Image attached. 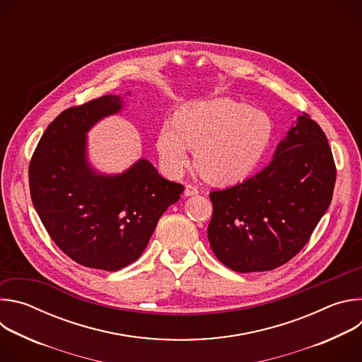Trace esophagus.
I'll return each mask as SVG.
<instances>
[{
	"mask_svg": "<svg viewBox=\"0 0 362 362\" xmlns=\"http://www.w3.org/2000/svg\"><path fill=\"white\" fill-rule=\"evenodd\" d=\"M196 194H199V189L193 185H186L185 196H196Z\"/></svg>",
	"mask_w": 362,
	"mask_h": 362,
	"instance_id": "obj_1",
	"label": "esophagus"
}]
</instances>
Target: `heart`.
Listing matches in <instances>:
<instances>
[{
	"mask_svg": "<svg viewBox=\"0 0 362 362\" xmlns=\"http://www.w3.org/2000/svg\"><path fill=\"white\" fill-rule=\"evenodd\" d=\"M274 124L261 110L230 98L200 100L182 107L158 134L163 168L179 175L189 165L194 147V166L214 185H235L246 179L262 160L272 140Z\"/></svg>",
	"mask_w": 362,
	"mask_h": 362,
	"instance_id": "heart-1",
	"label": "heart"
}]
</instances>
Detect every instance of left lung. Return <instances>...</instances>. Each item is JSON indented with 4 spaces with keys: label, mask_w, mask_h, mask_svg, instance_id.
I'll return each mask as SVG.
<instances>
[{
    "label": "left lung",
    "mask_w": 362,
    "mask_h": 362,
    "mask_svg": "<svg viewBox=\"0 0 362 362\" xmlns=\"http://www.w3.org/2000/svg\"><path fill=\"white\" fill-rule=\"evenodd\" d=\"M335 179L328 139L303 113L264 170L209 194L214 215L208 238L214 253L240 274L286 264L329 208Z\"/></svg>",
    "instance_id": "obj_1"
}]
</instances>
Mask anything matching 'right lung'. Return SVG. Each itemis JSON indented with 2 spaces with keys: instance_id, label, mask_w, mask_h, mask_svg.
<instances>
[{
  "instance_id": "right-lung-1",
  "label": "right lung",
  "mask_w": 362,
  "mask_h": 362,
  "mask_svg": "<svg viewBox=\"0 0 362 362\" xmlns=\"http://www.w3.org/2000/svg\"><path fill=\"white\" fill-rule=\"evenodd\" d=\"M120 110L119 95L64 110L48 124L28 168L31 200L49 238L74 262L110 272L137 259L185 190L146 159L115 176L90 168L86 133Z\"/></svg>"
}]
</instances>
